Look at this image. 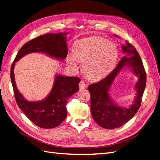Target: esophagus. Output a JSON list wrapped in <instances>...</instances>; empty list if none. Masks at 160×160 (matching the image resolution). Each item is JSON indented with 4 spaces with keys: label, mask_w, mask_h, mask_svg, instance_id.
<instances>
[{
    "label": "esophagus",
    "mask_w": 160,
    "mask_h": 160,
    "mask_svg": "<svg viewBox=\"0 0 160 160\" xmlns=\"http://www.w3.org/2000/svg\"><path fill=\"white\" fill-rule=\"evenodd\" d=\"M79 85L80 89H84L86 88V84L84 83L83 81H80V83H79Z\"/></svg>",
    "instance_id": "obj_1"
}]
</instances>
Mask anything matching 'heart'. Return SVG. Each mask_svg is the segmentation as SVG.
Masks as SVG:
<instances>
[{
  "mask_svg": "<svg viewBox=\"0 0 160 160\" xmlns=\"http://www.w3.org/2000/svg\"><path fill=\"white\" fill-rule=\"evenodd\" d=\"M119 56L118 47L107 38L91 37L77 42L74 55L67 57V62L76 68V59L83 62L82 71L90 80L103 78L113 69Z\"/></svg>",
  "mask_w": 160,
  "mask_h": 160,
  "instance_id": "b5f03b06",
  "label": "heart"
}]
</instances>
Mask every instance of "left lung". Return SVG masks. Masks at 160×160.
<instances>
[{"label":"left lung","instance_id":"1","mask_svg":"<svg viewBox=\"0 0 160 160\" xmlns=\"http://www.w3.org/2000/svg\"><path fill=\"white\" fill-rule=\"evenodd\" d=\"M127 55L120 60L118 66L110 73L98 83L89 85L91 95V112L95 122L99 126L111 129L118 128L133 118L141 105L142 98L146 84V73L142 59L135 48L127 41L122 45ZM125 66L130 68L138 77L135 86L137 97L129 108L119 107L111 99L108 91L115 77Z\"/></svg>","mask_w":160,"mask_h":160}]
</instances>
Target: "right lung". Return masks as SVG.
<instances>
[{"label": "right lung", "instance_id": "add662e5", "mask_svg": "<svg viewBox=\"0 0 160 160\" xmlns=\"http://www.w3.org/2000/svg\"><path fill=\"white\" fill-rule=\"evenodd\" d=\"M67 32L47 33L29 41L18 51L11 68V79L17 103L27 117L38 127L51 129L59 125L67 117L66 105L70 97L78 91L81 79L75 77L55 76L50 93L39 101H28L17 89L14 81L15 62L31 52H42L61 61L68 52L65 35Z\"/></svg>", "mask_w": 160, "mask_h": 160}]
</instances>
